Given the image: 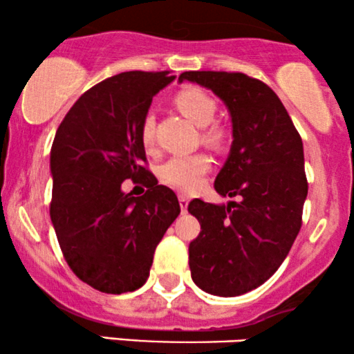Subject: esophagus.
<instances>
[{
  "instance_id": "obj_1",
  "label": "esophagus",
  "mask_w": 354,
  "mask_h": 354,
  "mask_svg": "<svg viewBox=\"0 0 354 354\" xmlns=\"http://www.w3.org/2000/svg\"><path fill=\"white\" fill-rule=\"evenodd\" d=\"M178 203H180L182 214H185L187 207H189V197H187L185 194H180V195H178Z\"/></svg>"
}]
</instances>
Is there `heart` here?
Segmentation results:
<instances>
[{"instance_id": "b5f03b06", "label": "heart", "mask_w": 354, "mask_h": 354, "mask_svg": "<svg viewBox=\"0 0 354 354\" xmlns=\"http://www.w3.org/2000/svg\"><path fill=\"white\" fill-rule=\"evenodd\" d=\"M176 106L197 126H207L202 132V139L207 144L218 147L225 142V129L218 124H212L217 114V102L210 94L198 87H187L177 93ZM140 142L145 149H152L156 142V114L153 111L145 112L140 120ZM210 167V157L203 152L190 153V156H174L162 165L159 176L164 184L184 190V192H192L202 185L203 177Z\"/></svg>"}]
</instances>
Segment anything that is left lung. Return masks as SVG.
<instances>
[{
  "mask_svg": "<svg viewBox=\"0 0 354 354\" xmlns=\"http://www.w3.org/2000/svg\"><path fill=\"white\" fill-rule=\"evenodd\" d=\"M185 79L209 87L230 111L234 144L215 190L240 197L228 205L189 203L201 223L189 245L190 272L203 292L236 297L277 272L300 232L308 194L303 142L278 95L260 79L225 71H185L178 81Z\"/></svg>",
  "mask_w": 354,
  "mask_h": 354,
  "instance_id": "8db88e82",
  "label": "left lung"
}]
</instances>
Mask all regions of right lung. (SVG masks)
I'll list each match as a JSON object with an SVG mask.
<instances>
[{
	"instance_id": "right-lung-1",
	"label": "right lung",
	"mask_w": 354,
	"mask_h": 354,
	"mask_svg": "<svg viewBox=\"0 0 354 354\" xmlns=\"http://www.w3.org/2000/svg\"><path fill=\"white\" fill-rule=\"evenodd\" d=\"M169 71H129L104 79L74 102L51 147L49 215L74 275L102 293L145 283L153 252L180 214L177 195L157 184L140 142L152 97L172 81ZM144 181L140 198L122 192Z\"/></svg>"
}]
</instances>
